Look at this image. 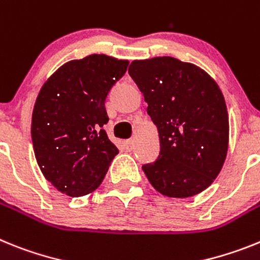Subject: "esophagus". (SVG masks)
Listing matches in <instances>:
<instances>
[{
    "label": "esophagus",
    "instance_id": "esophagus-1",
    "mask_svg": "<svg viewBox=\"0 0 260 260\" xmlns=\"http://www.w3.org/2000/svg\"><path fill=\"white\" fill-rule=\"evenodd\" d=\"M124 146H125L127 150H132L133 146H135V141H133V140H125V141H124Z\"/></svg>",
    "mask_w": 260,
    "mask_h": 260
}]
</instances>
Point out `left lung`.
I'll list each match as a JSON object with an SVG mask.
<instances>
[{"label": "left lung", "instance_id": "obj_1", "mask_svg": "<svg viewBox=\"0 0 260 260\" xmlns=\"http://www.w3.org/2000/svg\"><path fill=\"white\" fill-rule=\"evenodd\" d=\"M159 133V155L143 165L150 184L169 198H189L220 174L229 143V117L220 87L203 69L178 58L131 62Z\"/></svg>", "mask_w": 260, "mask_h": 260}]
</instances>
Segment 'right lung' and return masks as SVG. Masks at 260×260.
<instances>
[{"instance_id":"obj_1","label":"right lung","mask_w":260,"mask_h":260,"mask_svg":"<svg viewBox=\"0 0 260 260\" xmlns=\"http://www.w3.org/2000/svg\"><path fill=\"white\" fill-rule=\"evenodd\" d=\"M129 62L90 55L58 68L40 89L32 111L31 137L43 175L72 198L98 188L119 153L103 125L108 91Z\"/></svg>"}]
</instances>
